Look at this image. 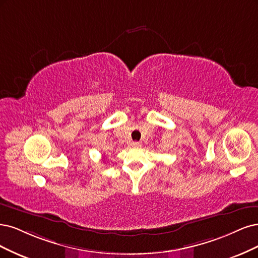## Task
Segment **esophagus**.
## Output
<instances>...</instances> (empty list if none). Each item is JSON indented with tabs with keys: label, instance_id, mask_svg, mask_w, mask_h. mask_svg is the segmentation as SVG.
I'll return each mask as SVG.
<instances>
[{
	"label": "esophagus",
	"instance_id": "1",
	"mask_svg": "<svg viewBox=\"0 0 258 258\" xmlns=\"http://www.w3.org/2000/svg\"><path fill=\"white\" fill-rule=\"evenodd\" d=\"M141 146V144L139 143V141H134V143L132 144V147L133 148H139Z\"/></svg>",
	"mask_w": 258,
	"mask_h": 258
}]
</instances>
